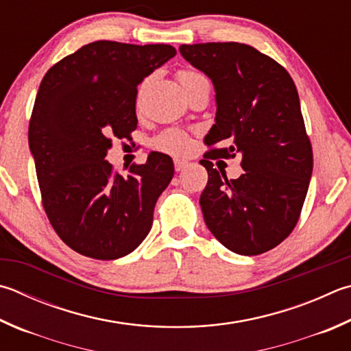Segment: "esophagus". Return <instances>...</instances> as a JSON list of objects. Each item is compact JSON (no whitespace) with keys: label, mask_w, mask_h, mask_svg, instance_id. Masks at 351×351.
Listing matches in <instances>:
<instances>
[{"label":"esophagus","mask_w":351,"mask_h":351,"mask_svg":"<svg viewBox=\"0 0 351 351\" xmlns=\"http://www.w3.org/2000/svg\"><path fill=\"white\" fill-rule=\"evenodd\" d=\"M189 165L187 161H184V159H175V170L176 171H182Z\"/></svg>","instance_id":"obj_1"}]
</instances>
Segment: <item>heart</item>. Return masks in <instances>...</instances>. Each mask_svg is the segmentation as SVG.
I'll use <instances>...</instances> for the list:
<instances>
[{"instance_id": "obj_1", "label": "heart", "mask_w": 351, "mask_h": 351, "mask_svg": "<svg viewBox=\"0 0 351 351\" xmlns=\"http://www.w3.org/2000/svg\"><path fill=\"white\" fill-rule=\"evenodd\" d=\"M178 78L184 87L186 93L195 90L197 87H208L210 88V81L206 75L199 72H195V70H181L178 73ZM155 147L165 154L171 155H184L187 154L190 149V139L186 133L176 129H170L162 132L161 135L155 138Z\"/></svg>"}]
</instances>
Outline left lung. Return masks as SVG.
<instances>
[{
    "instance_id": "left-lung-1",
    "label": "left lung",
    "mask_w": 351,
    "mask_h": 351,
    "mask_svg": "<svg viewBox=\"0 0 351 351\" xmlns=\"http://www.w3.org/2000/svg\"><path fill=\"white\" fill-rule=\"evenodd\" d=\"M181 55L212 80L216 118L204 138L208 181L199 204L222 245L254 256L293 232L307 196L313 150L290 73L241 43L182 44ZM222 142L228 148H215ZM243 155L245 173L227 180L210 158Z\"/></svg>"
}]
</instances>
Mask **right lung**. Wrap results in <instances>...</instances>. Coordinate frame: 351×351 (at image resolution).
Returning a JSON list of instances; mask_svg holds the SVG:
<instances>
[{
  "mask_svg": "<svg viewBox=\"0 0 351 351\" xmlns=\"http://www.w3.org/2000/svg\"><path fill=\"white\" fill-rule=\"evenodd\" d=\"M176 55L169 44L95 41L47 70L29 123L43 207L72 250L118 259L147 237L173 178L169 155L152 152L119 175L107 161L112 138L136 129L138 84Z\"/></svg>",
  "mask_w": 351,
  "mask_h": 351,
  "instance_id": "obj_1",
  "label": "right lung"
}]
</instances>
